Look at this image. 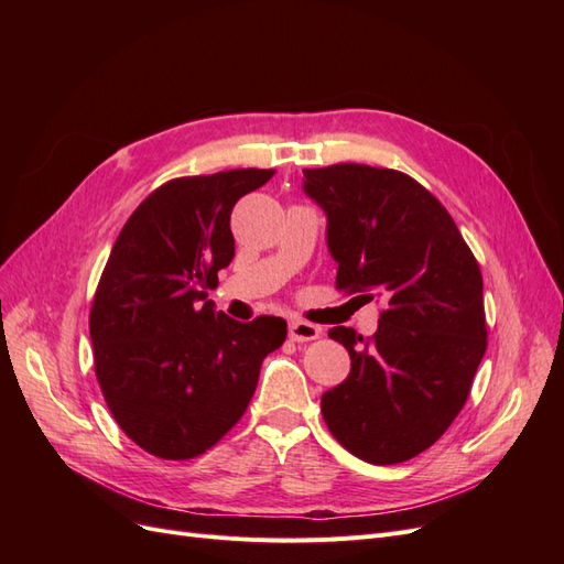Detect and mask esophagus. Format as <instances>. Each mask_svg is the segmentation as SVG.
Wrapping results in <instances>:
<instances>
[{"label":"esophagus","mask_w":564,"mask_h":564,"mask_svg":"<svg viewBox=\"0 0 564 564\" xmlns=\"http://www.w3.org/2000/svg\"><path fill=\"white\" fill-rule=\"evenodd\" d=\"M319 336V327L311 322L303 319H292L289 322V338L296 340V344H303V340H315Z\"/></svg>","instance_id":"34e87169"}]
</instances>
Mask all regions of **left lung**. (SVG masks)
<instances>
[{
    "instance_id": "8db88e82",
    "label": "left lung",
    "mask_w": 564,
    "mask_h": 564,
    "mask_svg": "<svg viewBox=\"0 0 564 564\" xmlns=\"http://www.w3.org/2000/svg\"><path fill=\"white\" fill-rule=\"evenodd\" d=\"M303 193L327 216L336 286L383 296L369 340L329 336L350 355L344 383L322 395L332 435L373 466L402 464L445 433L487 350L482 272L447 209L395 169H303Z\"/></svg>"
}]
</instances>
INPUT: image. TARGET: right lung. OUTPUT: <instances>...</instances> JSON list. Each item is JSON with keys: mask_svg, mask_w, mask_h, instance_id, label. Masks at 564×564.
Masks as SVG:
<instances>
[{"mask_svg": "<svg viewBox=\"0 0 564 564\" xmlns=\"http://www.w3.org/2000/svg\"><path fill=\"white\" fill-rule=\"evenodd\" d=\"M272 169L174 178L148 195L115 240L89 332L96 379L115 421L169 460L214 447L242 419L263 357L286 338L282 317L237 322L207 289L230 265L235 202Z\"/></svg>", "mask_w": 564, "mask_h": 564, "instance_id": "1", "label": "right lung"}]
</instances>
